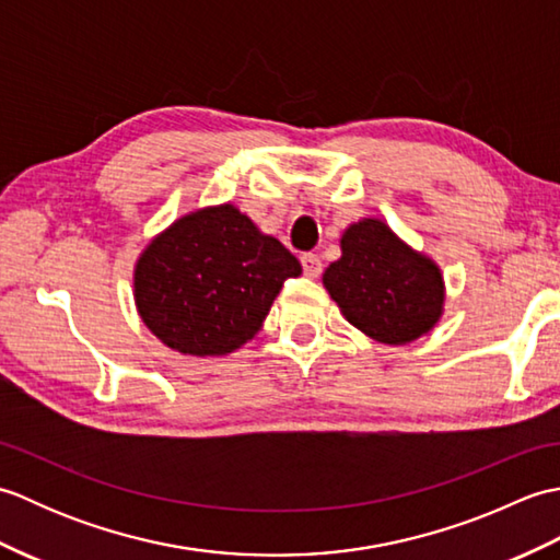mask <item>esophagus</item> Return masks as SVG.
Masks as SVG:
<instances>
[{
  "label": "esophagus",
  "instance_id": "obj_1",
  "mask_svg": "<svg viewBox=\"0 0 560 560\" xmlns=\"http://www.w3.org/2000/svg\"><path fill=\"white\" fill-rule=\"evenodd\" d=\"M301 265H303V271H305L307 279H317L319 273H323V259H319V257L313 255V253L303 255V257H301Z\"/></svg>",
  "mask_w": 560,
  "mask_h": 560
}]
</instances>
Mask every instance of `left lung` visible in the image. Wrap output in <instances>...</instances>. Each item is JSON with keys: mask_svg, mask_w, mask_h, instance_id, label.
Returning a JSON list of instances; mask_svg holds the SVG:
<instances>
[{"mask_svg": "<svg viewBox=\"0 0 560 560\" xmlns=\"http://www.w3.org/2000/svg\"><path fill=\"white\" fill-rule=\"evenodd\" d=\"M341 257L325 269L323 287L341 315L365 337L404 347L425 337L445 313V279L438 261L368 217L339 237Z\"/></svg>", "mask_w": 560, "mask_h": 560, "instance_id": "1", "label": "left lung"}]
</instances>
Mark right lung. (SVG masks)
<instances>
[{"instance_id": "obj_1", "label": "right lung", "mask_w": 560, "mask_h": 560, "mask_svg": "<svg viewBox=\"0 0 560 560\" xmlns=\"http://www.w3.org/2000/svg\"><path fill=\"white\" fill-rule=\"evenodd\" d=\"M303 267L231 201L177 217L141 249L135 305L163 347L213 359L237 351L265 325L273 301Z\"/></svg>"}]
</instances>
